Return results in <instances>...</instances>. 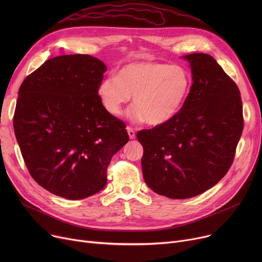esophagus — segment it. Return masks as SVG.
Listing matches in <instances>:
<instances>
[{
    "instance_id": "1",
    "label": "esophagus",
    "mask_w": 262,
    "mask_h": 262,
    "mask_svg": "<svg viewBox=\"0 0 262 262\" xmlns=\"http://www.w3.org/2000/svg\"><path fill=\"white\" fill-rule=\"evenodd\" d=\"M126 129H127V133H128L129 138H130V139H134L135 137H136V133H135L134 128H132L130 126H127V127H126Z\"/></svg>"
}]
</instances>
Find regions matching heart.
<instances>
[{
    "label": "heart",
    "mask_w": 262,
    "mask_h": 262,
    "mask_svg": "<svg viewBox=\"0 0 262 262\" xmlns=\"http://www.w3.org/2000/svg\"><path fill=\"white\" fill-rule=\"evenodd\" d=\"M191 76L182 66L158 61H135L123 66L117 74H109L98 87L100 100L113 116H120L134 95L129 116L161 125L173 119L186 101Z\"/></svg>",
    "instance_id": "b5f03b06"
}]
</instances>
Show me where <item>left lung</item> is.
<instances>
[{"mask_svg": "<svg viewBox=\"0 0 262 262\" xmlns=\"http://www.w3.org/2000/svg\"><path fill=\"white\" fill-rule=\"evenodd\" d=\"M190 92L169 122L137 133L143 146L146 185L170 199H189L212 188L228 172L243 130L240 91L208 54L186 55Z\"/></svg>", "mask_w": 262, "mask_h": 262, "instance_id": "1", "label": "left lung"}]
</instances>
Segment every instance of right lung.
<instances>
[{
    "instance_id": "add662e5",
    "label": "right lung",
    "mask_w": 262,
    "mask_h": 262,
    "mask_svg": "<svg viewBox=\"0 0 262 262\" xmlns=\"http://www.w3.org/2000/svg\"><path fill=\"white\" fill-rule=\"evenodd\" d=\"M107 68L90 55L47 60L20 86L13 129L35 182L69 200L86 199L107 183L113 156L129 137L98 94Z\"/></svg>"
}]
</instances>
